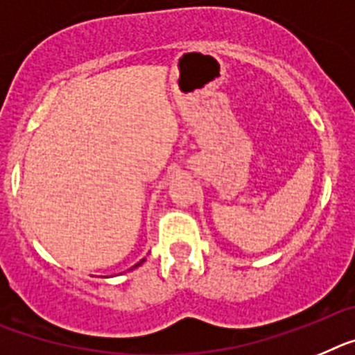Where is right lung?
Masks as SVG:
<instances>
[{
    "mask_svg": "<svg viewBox=\"0 0 355 355\" xmlns=\"http://www.w3.org/2000/svg\"><path fill=\"white\" fill-rule=\"evenodd\" d=\"M143 261H144V259H143ZM143 261H139V263L135 264V266H134V268H137V266H139V264H141V263H143Z\"/></svg>",
    "mask_w": 355,
    "mask_h": 355,
    "instance_id": "obj_1",
    "label": "right lung"
}]
</instances>
